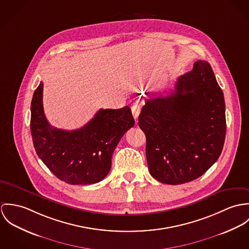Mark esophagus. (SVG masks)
I'll return each mask as SVG.
<instances>
[{"label": "esophagus", "instance_id": "esophagus-1", "mask_svg": "<svg viewBox=\"0 0 249 249\" xmlns=\"http://www.w3.org/2000/svg\"><path fill=\"white\" fill-rule=\"evenodd\" d=\"M140 111H141V107H140V105H138V104H135V105L132 107V113H133L134 118H135L136 120L138 119V115H139V113H140Z\"/></svg>", "mask_w": 249, "mask_h": 249}]
</instances>
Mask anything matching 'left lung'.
<instances>
[{"label": "left lung", "mask_w": 249, "mask_h": 249, "mask_svg": "<svg viewBox=\"0 0 249 249\" xmlns=\"http://www.w3.org/2000/svg\"><path fill=\"white\" fill-rule=\"evenodd\" d=\"M138 126L154 178L177 185L203 175L221 156L226 132L223 92L210 64L195 62L173 91L147 100Z\"/></svg>", "instance_id": "left-lung-1"}]
</instances>
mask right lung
<instances>
[{
    "instance_id": "1",
    "label": "right lung",
    "mask_w": 249,
    "mask_h": 249,
    "mask_svg": "<svg viewBox=\"0 0 249 249\" xmlns=\"http://www.w3.org/2000/svg\"><path fill=\"white\" fill-rule=\"evenodd\" d=\"M43 82L31 101L30 132L38 157L59 179L72 185L93 184L110 172L112 153L124 134L135 125L129 106L100 109L74 131L53 127L43 108Z\"/></svg>"
}]
</instances>
